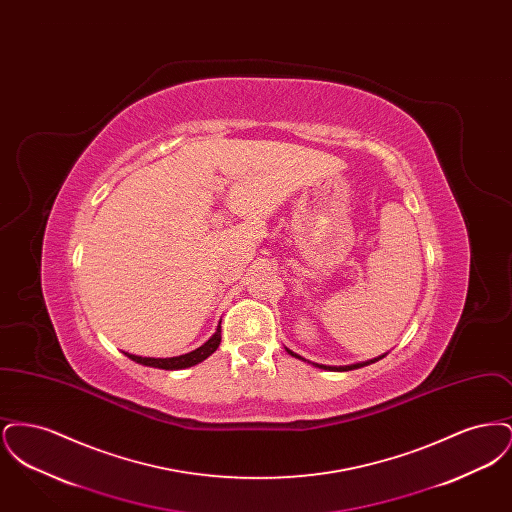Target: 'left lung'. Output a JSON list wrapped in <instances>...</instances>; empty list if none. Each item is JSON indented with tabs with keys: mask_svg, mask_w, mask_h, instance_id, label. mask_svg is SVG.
Segmentation results:
<instances>
[{
	"mask_svg": "<svg viewBox=\"0 0 512 512\" xmlns=\"http://www.w3.org/2000/svg\"><path fill=\"white\" fill-rule=\"evenodd\" d=\"M286 351L295 357V359H299V361H307V359H303L301 355H297V353H293L292 349H288L286 347ZM386 355H380V357H376V359H370V361H365V363H357V365H345V366H328V365H318V363H311V361H307V363H311L313 366H317V368H322V370H332V372H345V370H353V368H361V366L370 365V363H376V361H380V359H384Z\"/></svg>",
	"mask_w": 512,
	"mask_h": 512,
	"instance_id": "8db88e82",
	"label": "left lung"
}]
</instances>
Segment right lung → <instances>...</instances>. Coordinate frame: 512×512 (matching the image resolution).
Instances as JSON below:
<instances>
[{"label": "right lung", "instance_id": "1", "mask_svg": "<svg viewBox=\"0 0 512 512\" xmlns=\"http://www.w3.org/2000/svg\"><path fill=\"white\" fill-rule=\"evenodd\" d=\"M220 345V324L217 326V332L205 341L201 347H197L194 351L186 353V355H178V357H169V359H153V357H140V355H132V353H124L128 359L140 363L144 366H153V368H163V370H180V368H190V366L199 365L201 361H205L209 355H213Z\"/></svg>", "mask_w": 512, "mask_h": 512}]
</instances>
